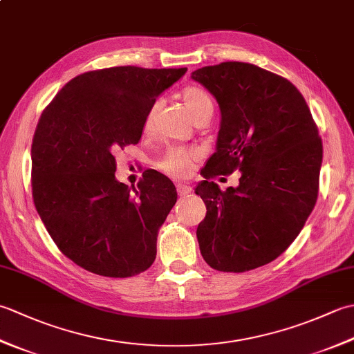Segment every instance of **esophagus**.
Masks as SVG:
<instances>
[{"mask_svg":"<svg viewBox=\"0 0 354 354\" xmlns=\"http://www.w3.org/2000/svg\"><path fill=\"white\" fill-rule=\"evenodd\" d=\"M176 190H178V194H179V196H181V198L189 196V194L193 192L192 187L185 185V184H178V185H176Z\"/></svg>","mask_w":354,"mask_h":354,"instance_id":"1","label":"esophagus"}]
</instances>
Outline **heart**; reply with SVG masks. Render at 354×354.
<instances>
[{
  "instance_id": "heart-1",
  "label": "heart",
  "mask_w": 354,
  "mask_h": 354,
  "mask_svg": "<svg viewBox=\"0 0 354 354\" xmlns=\"http://www.w3.org/2000/svg\"><path fill=\"white\" fill-rule=\"evenodd\" d=\"M181 99L185 104V108L189 109L192 117L194 118V122L204 117H212L214 103H213L212 95H209L204 88H201L198 85H187L185 88H183ZM155 112H156V104L150 106V109L147 111L146 118H145V131H149L150 127H152ZM193 161H194V153L192 150L173 147L161 158V161L158 162V167L170 176L183 178L190 173L193 167Z\"/></svg>"
}]
</instances>
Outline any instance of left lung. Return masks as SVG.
Here are the masks:
<instances>
[{
    "mask_svg": "<svg viewBox=\"0 0 354 354\" xmlns=\"http://www.w3.org/2000/svg\"><path fill=\"white\" fill-rule=\"evenodd\" d=\"M221 108L216 152L196 194L205 219L201 254L222 272H245L281 255L317 204L322 141L301 93L288 79L245 62L192 73ZM241 170L239 185L222 192L212 179Z\"/></svg>",
    "mask_w": 354,
    "mask_h": 354,
    "instance_id": "left-lung-1",
    "label": "left lung"
}]
</instances>
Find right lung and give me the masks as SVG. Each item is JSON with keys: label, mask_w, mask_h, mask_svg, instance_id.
Masks as SVG:
<instances>
[{"label": "right lung", "mask_w": 354, "mask_h": 354, "mask_svg": "<svg viewBox=\"0 0 354 354\" xmlns=\"http://www.w3.org/2000/svg\"><path fill=\"white\" fill-rule=\"evenodd\" d=\"M187 68L112 66L71 79L37 122L32 193L53 242L89 272L126 278L156 257L176 189L156 170L137 187L115 179V152L141 138L156 97Z\"/></svg>", "instance_id": "obj_1"}]
</instances>
